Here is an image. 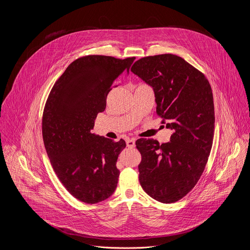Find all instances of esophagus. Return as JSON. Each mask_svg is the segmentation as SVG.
Listing matches in <instances>:
<instances>
[{
    "label": "esophagus",
    "instance_id": "esophagus-1",
    "mask_svg": "<svg viewBox=\"0 0 250 250\" xmlns=\"http://www.w3.org/2000/svg\"><path fill=\"white\" fill-rule=\"evenodd\" d=\"M126 146L128 148H134L135 147V139L131 138V139H127L126 140Z\"/></svg>",
    "mask_w": 250,
    "mask_h": 250
}]
</instances>
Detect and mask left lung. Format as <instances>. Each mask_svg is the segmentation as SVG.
<instances>
[{"mask_svg":"<svg viewBox=\"0 0 250 250\" xmlns=\"http://www.w3.org/2000/svg\"><path fill=\"white\" fill-rule=\"evenodd\" d=\"M130 70L153 87L156 113L171 128V140L161 145L139 138L138 165L143 190L162 203L185 197L197 184L211 152L215 112L206 76L173 54L144 57Z\"/></svg>","mask_w":250,"mask_h":250,"instance_id":"8db88e82","label":"left lung"}]
</instances>
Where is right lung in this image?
I'll use <instances>...</instances> for the list:
<instances>
[{"label": "right lung", "instance_id": "1", "mask_svg": "<svg viewBox=\"0 0 250 250\" xmlns=\"http://www.w3.org/2000/svg\"><path fill=\"white\" fill-rule=\"evenodd\" d=\"M134 60L78 58L55 82L46 101L42 135L51 165L65 189L84 203L103 201L117 188L116 164L125 141H113L91 130L98 113L106 108L114 81L128 72Z\"/></svg>", "mask_w": 250, "mask_h": 250}]
</instances>
